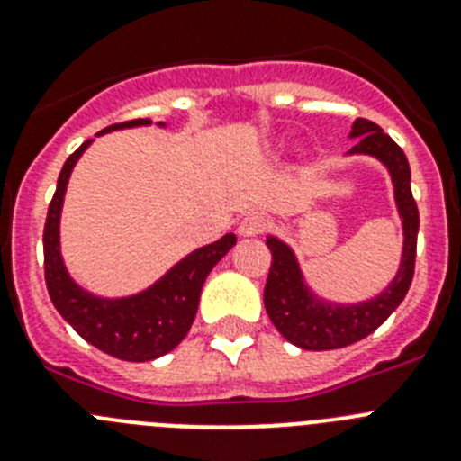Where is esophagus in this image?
<instances>
[{
    "label": "esophagus",
    "mask_w": 461,
    "mask_h": 461,
    "mask_svg": "<svg viewBox=\"0 0 461 461\" xmlns=\"http://www.w3.org/2000/svg\"><path fill=\"white\" fill-rule=\"evenodd\" d=\"M270 226V219L263 217V214H247V217L240 221L238 226V233L242 235V238H251V235H260L266 228Z\"/></svg>",
    "instance_id": "esophagus-1"
}]
</instances>
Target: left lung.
<instances>
[{
    "label": "left lung",
    "instance_id": "obj_1",
    "mask_svg": "<svg viewBox=\"0 0 461 461\" xmlns=\"http://www.w3.org/2000/svg\"><path fill=\"white\" fill-rule=\"evenodd\" d=\"M351 138H357L348 154H367L378 158L390 173L397 203L399 219L404 228V249L402 263L390 281L388 288L372 300L357 304L328 303L323 297L313 295L312 288L304 284V276L293 249L286 242L270 235L267 249L272 251V266L267 275L263 303L275 328L286 337L291 344L307 348V351H332L344 348L372 335L378 325L385 323L390 313L402 304L409 293L415 270V244H418V205L411 194V168L406 154L397 142L383 133L378 124L369 120H356L351 126Z\"/></svg>",
    "mask_w": 461,
    "mask_h": 461
}]
</instances>
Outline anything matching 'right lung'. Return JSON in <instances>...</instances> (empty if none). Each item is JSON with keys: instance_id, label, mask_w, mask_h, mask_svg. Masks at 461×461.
Listing matches in <instances>:
<instances>
[{"instance_id": "add662e5", "label": "right lung", "mask_w": 461, "mask_h": 461, "mask_svg": "<svg viewBox=\"0 0 461 461\" xmlns=\"http://www.w3.org/2000/svg\"><path fill=\"white\" fill-rule=\"evenodd\" d=\"M149 120H131L113 124L96 136L108 131L148 126ZM158 126H166L158 122ZM92 140H85L67 158L55 195L48 207L46 228H43V263H46V286L55 309L85 341L96 346L99 351L126 362H148L166 356L180 344L189 332L198 312L203 284L212 267L233 249L238 242L233 233L223 235L217 242L205 244L201 249L170 267L157 284L129 297H99L80 288L71 275L59 251V214H62L64 194L73 166L78 164Z\"/></svg>"}]
</instances>
